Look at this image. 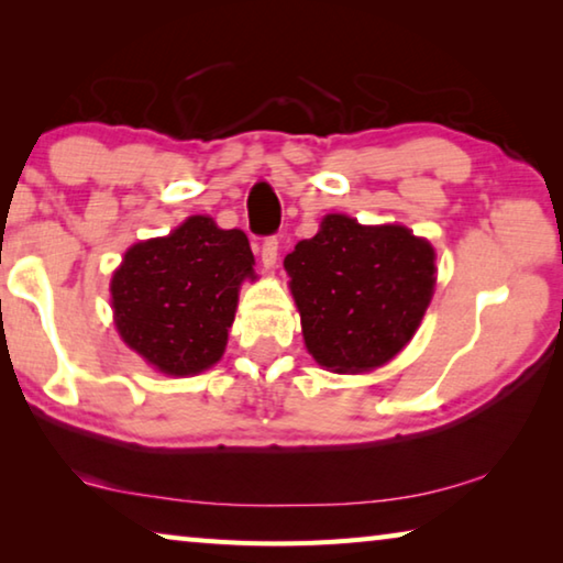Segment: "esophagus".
Here are the masks:
<instances>
[{
	"label": "esophagus",
	"instance_id": "esophagus-1",
	"mask_svg": "<svg viewBox=\"0 0 563 563\" xmlns=\"http://www.w3.org/2000/svg\"><path fill=\"white\" fill-rule=\"evenodd\" d=\"M261 261L265 268H273L278 263V238H265L261 247Z\"/></svg>",
	"mask_w": 563,
	"mask_h": 563
}]
</instances>
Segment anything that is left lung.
Segmentation results:
<instances>
[{
	"label": "left lung",
	"mask_w": 563,
	"mask_h": 563,
	"mask_svg": "<svg viewBox=\"0 0 563 563\" xmlns=\"http://www.w3.org/2000/svg\"><path fill=\"white\" fill-rule=\"evenodd\" d=\"M305 347L332 373H367L393 360L434 292V247L405 225H360L330 213L285 255Z\"/></svg>",
	"instance_id": "left-lung-1"
}]
</instances>
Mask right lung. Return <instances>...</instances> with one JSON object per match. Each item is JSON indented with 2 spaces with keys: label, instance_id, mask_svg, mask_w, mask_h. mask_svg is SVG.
Listing matches in <instances>:
<instances>
[{
  "label": "right lung",
  "instance_id": "add662e5",
  "mask_svg": "<svg viewBox=\"0 0 563 563\" xmlns=\"http://www.w3.org/2000/svg\"><path fill=\"white\" fill-rule=\"evenodd\" d=\"M243 231L190 216L166 238L131 245L111 278L121 340L166 375H198L221 360L241 283L255 280Z\"/></svg>",
  "mask_w": 563,
  "mask_h": 563
}]
</instances>
